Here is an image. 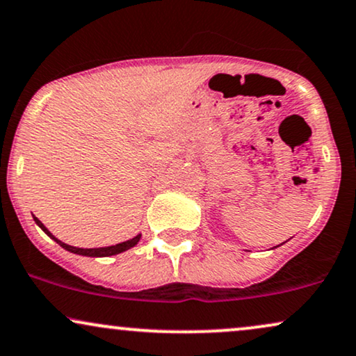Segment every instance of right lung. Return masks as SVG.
<instances>
[{"mask_svg":"<svg viewBox=\"0 0 356 356\" xmlns=\"http://www.w3.org/2000/svg\"><path fill=\"white\" fill-rule=\"evenodd\" d=\"M34 222L38 223L39 227L42 228V230L46 232L47 235L51 236L54 241H57L58 245H60L62 248H64V250L70 251V253H75V254H82V256H92V258H103V256H113V254L123 253V251L129 250V248H133L134 245H138L139 238H141V235H138V236L131 238V240H128V241H123V243H118V245H115V246H105V248H75V246H70V245H67V243H62L60 240H57V238L54 236L52 233L49 232L47 228L44 227L42 223H40V220H39L38 217H34Z\"/></svg>","mask_w":356,"mask_h":356,"instance_id":"right-lung-1","label":"right lung"}]
</instances>
